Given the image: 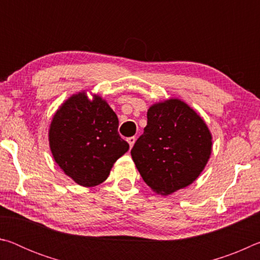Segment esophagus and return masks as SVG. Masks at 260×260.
Returning <instances> with one entry per match:
<instances>
[{"mask_svg":"<svg viewBox=\"0 0 260 260\" xmlns=\"http://www.w3.org/2000/svg\"><path fill=\"white\" fill-rule=\"evenodd\" d=\"M135 141H136V139L134 138V136H132V138H128V139H127V142H128V144H129V147H131V148H133L134 143H135Z\"/></svg>","mask_w":260,"mask_h":260,"instance_id":"1","label":"esophagus"}]
</instances>
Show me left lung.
Masks as SVG:
<instances>
[{
  "label": "left lung",
  "instance_id": "1",
  "mask_svg": "<svg viewBox=\"0 0 260 260\" xmlns=\"http://www.w3.org/2000/svg\"><path fill=\"white\" fill-rule=\"evenodd\" d=\"M147 118L131 155L151 190L167 196L203 172L212 152V135L203 118L179 99L152 104Z\"/></svg>",
  "mask_w": 260,
  "mask_h": 260
}]
</instances>
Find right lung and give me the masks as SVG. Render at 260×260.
I'll use <instances>...</instances> for the list:
<instances>
[{
    "instance_id": "1",
    "label": "right lung",
    "mask_w": 260,
    "mask_h": 260,
    "mask_svg": "<svg viewBox=\"0 0 260 260\" xmlns=\"http://www.w3.org/2000/svg\"><path fill=\"white\" fill-rule=\"evenodd\" d=\"M117 114L99 94L86 90L69 98L55 112L49 127V147L61 171L82 187L108 179L114 162L129 144L118 134Z\"/></svg>"
}]
</instances>
